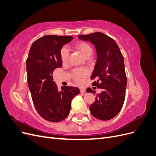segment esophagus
<instances>
[{"instance_id":"1","label":"esophagus","mask_w":156,"mask_h":156,"mask_svg":"<svg viewBox=\"0 0 156 156\" xmlns=\"http://www.w3.org/2000/svg\"><path fill=\"white\" fill-rule=\"evenodd\" d=\"M80 91H81V92H85V89L83 88H80Z\"/></svg>"}]
</instances>
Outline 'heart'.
<instances>
[{"label": "heart", "mask_w": 156, "mask_h": 156, "mask_svg": "<svg viewBox=\"0 0 156 156\" xmlns=\"http://www.w3.org/2000/svg\"><path fill=\"white\" fill-rule=\"evenodd\" d=\"M75 48L86 58H88L92 53V49L90 45L85 41H80L75 45ZM60 56L62 63H66L69 57V51L67 48H62L60 51ZM88 75V71L86 68H75L72 72V78L73 81L77 84L84 83V79Z\"/></svg>", "instance_id": "1"}]
</instances>
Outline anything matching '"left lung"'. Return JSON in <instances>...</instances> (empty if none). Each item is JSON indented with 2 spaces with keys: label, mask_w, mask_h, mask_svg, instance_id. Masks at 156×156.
<instances>
[{
  "label": "left lung",
  "mask_w": 156,
  "mask_h": 156,
  "mask_svg": "<svg viewBox=\"0 0 156 156\" xmlns=\"http://www.w3.org/2000/svg\"><path fill=\"white\" fill-rule=\"evenodd\" d=\"M79 37L90 41L97 52V60L90 78L96 79L92 84L102 91L98 94L90 111L99 120H111L119 114L125 100L127 77L123 55L116 41L103 33L79 35ZM86 91L96 93L90 88Z\"/></svg>",
  "instance_id": "8db88e82"
}]
</instances>
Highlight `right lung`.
Instances as JSON below:
<instances>
[{
  "mask_svg": "<svg viewBox=\"0 0 156 156\" xmlns=\"http://www.w3.org/2000/svg\"><path fill=\"white\" fill-rule=\"evenodd\" d=\"M73 39L72 36H44L32 44L27 59V81L32 100L38 114L51 122L64 120L71 102L80 93L77 87H63L62 91L53 81L56 68L62 67L60 51Z\"/></svg>",
  "mask_w": 156,
  "mask_h": 156,
  "instance_id": "right-lung-1",
  "label": "right lung"
}]
</instances>
